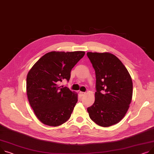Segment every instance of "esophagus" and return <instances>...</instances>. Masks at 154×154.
<instances>
[{"label":"esophagus","mask_w":154,"mask_h":154,"mask_svg":"<svg viewBox=\"0 0 154 154\" xmlns=\"http://www.w3.org/2000/svg\"><path fill=\"white\" fill-rule=\"evenodd\" d=\"M79 94H80V95L81 97H82V96L84 95V94H85V92H83V91H79Z\"/></svg>","instance_id":"esophagus-1"}]
</instances>
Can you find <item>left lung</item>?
I'll list each match as a JSON object with an SVG mask.
<instances>
[{"label":"left lung","mask_w":154,"mask_h":154,"mask_svg":"<svg viewBox=\"0 0 154 154\" xmlns=\"http://www.w3.org/2000/svg\"><path fill=\"white\" fill-rule=\"evenodd\" d=\"M95 70L94 103L87 108L90 118L98 125L108 127L125 116L132 96V82L121 61L108 53H87Z\"/></svg>","instance_id":"left-lung-1"}]
</instances>
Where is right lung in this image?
I'll list each match as a JSON object with an SVG mask.
<instances>
[{"label": "right lung", "mask_w": 154, "mask_h": 154, "mask_svg": "<svg viewBox=\"0 0 154 154\" xmlns=\"http://www.w3.org/2000/svg\"><path fill=\"white\" fill-rule=\"evenodd\" d=\"M85 55L84 51L48 53L30 69L26 77L29 103L43 124L57 126L67 121L77 102V94L67 87L70 72Z\"/></svg>", "instance_id": "add662e5"}]
</instances>
